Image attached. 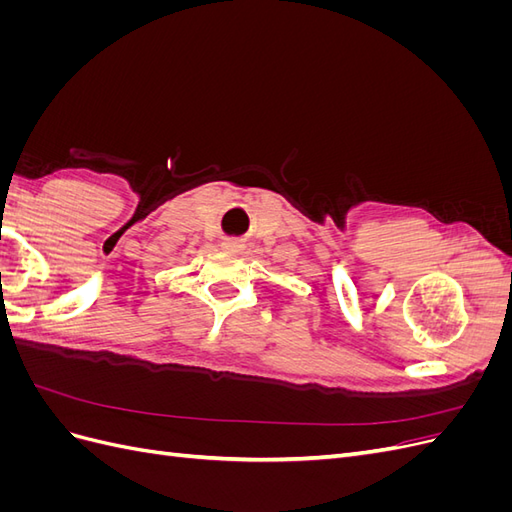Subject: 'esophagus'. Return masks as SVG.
Segmentation results:
<instances>
[{
    "mask_svg": "<svg viewBox=\"0 0 512 512\" xmlns=\"http://www.w3.org/2000/svg\"><path fill=\"white\" fill-rule=\"evenodd\" d=\"M222 247H224L226 252H241L243 250V243L239 239H226L222 243Z\"/></svg>",
    "mask_w": 512,
    "mask_h": 512,
    "instance_id": "esophagus-1",
    "label": "esophagus"
}]
</instances>
